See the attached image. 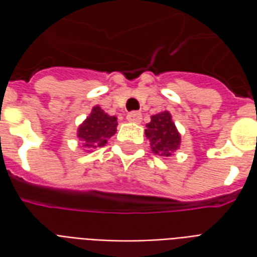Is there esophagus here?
<instances>
[{"instance_id": "1", "label": "esophagus", "mask_w": 257, "mask_h": 257, "mask_svg": "<svg viewBox=\"0 0 257 257\" xmlns=\"http://www.w3.org/2000/svg\"><path fill=\"white\" fill-rule=\"evenodd\" d=\"M126 119H128L129 122L139 123L140 121H142V114L138 111H131L126 114Z\"/></svg>"}]
</instances>
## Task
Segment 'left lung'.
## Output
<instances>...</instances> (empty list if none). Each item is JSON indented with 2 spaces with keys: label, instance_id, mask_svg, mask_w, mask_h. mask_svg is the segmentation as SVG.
Masks as SVG:
<instances>
[{
  "label": "left lung",
  "instance_id": "obj_1",
  "mask_svg": "<svg viewBox=\"0 0 257 257\" xmlns=\"http://www.w3.org/2000/svg\"><path fill=\"white\" fill-rule=\"evenodd\" d=\"M146 129V136L150 139L151 150L161 157H171L180 145V135L168 111L151 117Z\"/></svg>",
  "mask_w": 257,
  "mask_h": 257
}]
</instances>
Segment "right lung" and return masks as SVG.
<instances>
[{
  "instance_id": "add662e5",
  "label": "right lung",
  "mask_w": 257,
  "mask_h": 257,
  "mask_svg": "<svg viewBox=\"0 0 257 257\" xmlns=\"http://www.w3.org/2000/svg\"><path fill=\"white\" fill-rule=\"evenodd\" d=\"M117 131V118L107 115L100 107H93L90 115L78 128V139L85 149L101 147Z\"/></svg>"
}]
</instances>
